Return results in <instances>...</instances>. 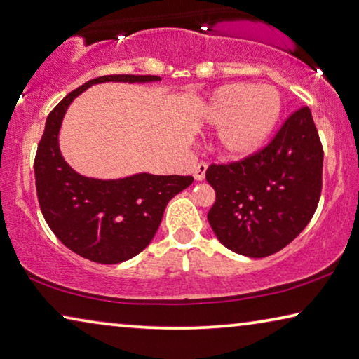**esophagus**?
<instances>
[{"instance_id": "34e87169", "label": "esophagus", "mask_w": 359, "mask_h": 359, "mask_svg": "<svg viewBox=\"0 0 359 359\" xmlns=\"http://www.w3.org/2000/svg\"><path fill=\"white\" fill-rule=\"evenodd\" d=\"M206 169H208V165H206L205 163H200V164H196V168L194 169V177H195V180L201 182L203 179H205Z\"/></svg>"}]
</instances>
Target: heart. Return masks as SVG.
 I'll return each instance as SVG.
<instances>
[{"mask_svg": "<svg viewBox=\"0 0 359 359\" xmlns=\"http://www.w3.org/2000/svg\"><path fill=\"white\" fill-rule=\"evenodd\" d=\"M282 112L279 90L271 85L227 83L214 90L203 106L200 119L219 128V151L238 161L258 153L277 126Z\"/></svg>", "mask_w": 359, "mask_h": 359, "instance_id": "b5f03b06", "label": "heart"}]
</instances>
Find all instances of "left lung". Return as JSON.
<instances>
[{
    "label": "left lung",
    "instance_id": "1",
    "mask_svg": "<svg viewBox=\"0 0 359 359\" xmlns=\"http://www.w3.org/2000/svg\"><path fill=\"white\" fill-rule=\"evenodd\" d=\"M323 159L311 111L302 108L259 153L240 163L210 165L206 180L216 201L208 221L219 242L248 258L287 247L316 211Z\"/></svg>",
    "mask_w": 359,
    "mask_h": 359
}]
</instances>
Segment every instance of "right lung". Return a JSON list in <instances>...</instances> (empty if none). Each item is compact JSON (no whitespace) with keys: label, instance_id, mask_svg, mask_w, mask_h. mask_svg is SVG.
Instances as JSON below:
<instances>
[{"label":"right lung","instance_id":"right-lung-1","mask_svg":"<svg viewBox=\"0 0 359 359\" xmlns=\"http://www.w3.org/2000/svg\"><path fill=\"white\" fill-rule=\"evenodd\" d=\"M158 76H103L74 90L48 116L35 158V185L43 217L74 253L100 264L137 256L151 242L169 200L191 185L190 175L138 172L119 179L79 174L64 159L60 133L72 101L96 83H149Z\"/></svg>","mask_w":359,"mask_h":359}]
</instances>
